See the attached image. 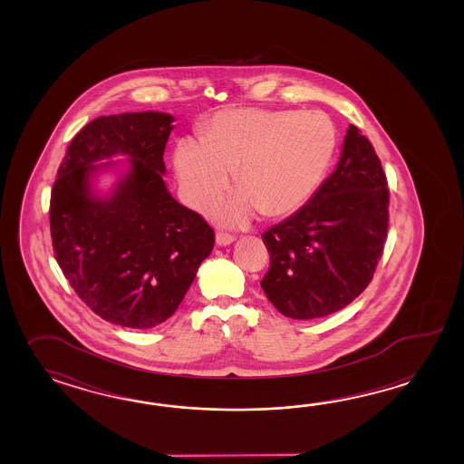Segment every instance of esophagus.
I'll list each match as a JSON object with an SVG mask.
<instances>
[{"label":"esophagus","mask_w":464,"mask_h":464,"mask_svg":"<svg viewBox=\"0 0 464 464\" xmlns=\"http://www.w3.org/2000/svg\"><path fill=\"white\" fill-rule=\"evenodd\" d=\"M235 239H237V237H233V235H227V233H223V231L217 233V243L219 246H227V245H231Z\"/></svg>","instance_id":"34e87169"}]
</instances>
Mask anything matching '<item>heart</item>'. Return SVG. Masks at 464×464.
<instances>
[{
    "label": "heart",
    "mask_w": 464,
    "mask_h": 464,
    "mask_svg": "<svg viewBox=\"0 0 464 464\" xmlns=\"http://www.w3.org/2000/svg\"><path fill=\"white\" fill-rule=\"evenodd\" d=\"M334 128L318 111L227 108L201 126V141L181 140L175 151L176 173L188 201L213 203L237 169L241 186L215 211L227 227L246 225L257 211L283 217L298 209L330 165Z\"/></svg>",
    "instance_id": "heart-1"
}]
</instances>
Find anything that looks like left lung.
<instances>
[{
  "label": "left lung",
  "mask_w": 464,
  "mask_h": 464,
  "mask_svg": "<svg viewBox=\"0 0 464 464\" xmlns=\"http://www.w3.org/2000/svg\"><path fill=\"white\" fill-rule=\"evenodd\" d=\"M390 189L372 144L350 124L340 163L308 203L265 231L261 288L281 314L314 320L348 306L382 256Z\"/></svg>",
  "instance_id": "1"
}]
</instances>
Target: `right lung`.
<instances>
[{"mask_svg": "<svg viewBox=\"0 0 464 464\" xmlns=\"http://www.w3.org/2000/svg\"><path fill=\"white\" fill-rule=\"evenodd\" d=\"M173 121L158 111L96 118L72 138L53 185L50 227L63 275L88 308L124 328L168 320L215 246L213 227L166 188ZM114 154L130 158V171L98 198L89 183L95 163Z\"/></svg>", "mask_w": 464, "mask_h": 464, "instance_id": "add662e5", "label": "right lung"}]
</instances>
